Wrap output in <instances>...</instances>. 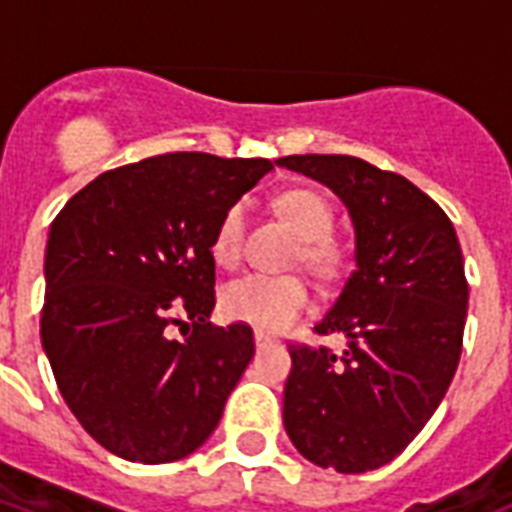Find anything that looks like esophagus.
I'll return each instance as SVG.
<instances>
[{
    "mask_svg": "<svg viewBox=\"0 0 512 512\" xmlns=\"http://www.w3.org/2000/svg\"><path fill=\"white\" fill-rule=\"evenodd\" d=\"M255 345H257V350L268 348V345H273V337L263 335V332H255Z\"/></svg>",
    "mask_w": 512,
    "mask_h": 512,
    "instance_id": "1",
    "label": "esophagus"
}]
</instances>
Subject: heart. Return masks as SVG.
<instances>
[{
	"mask_svg": "<svg viewBox=\"0 0 512 512\" xmlns=\"http://www.w3.org/2000/svg\"><path fill=\"white\" fill-rule=\"evenodd\" d=\"M276 209L303 241V249H300L303 263L313 271H332L337 263V252L329 241V233L335 225V215H332L327 199L308 188H295V191L279 196ZM244 223H247L244 204H233L220 217L215 239H212V255L220 265L236 263L241 252ZM308 303H311L308 287L297 276H265V273H247V276L231 281L220 297V305L228 319L249 324L260 332L287 329L303 316Z\"/></svg>",
	"mask_w": 512,
	"mask_h": 512,
	"instance_id": "heart-1",
	"label": "heart"
}]
</instances>
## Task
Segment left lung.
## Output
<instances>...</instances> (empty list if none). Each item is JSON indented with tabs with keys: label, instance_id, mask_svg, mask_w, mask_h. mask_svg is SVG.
<instances>
[{
	"label": "left lung",
	"instance_id": "obj_1",
	"mask_svg": "<svg viewBox=\"0 0 512 512\" xmlns=\"http://www.w3.org/2000/svg\"><path fill=\"white\" fill-rule=\"evenodd\" d=\"M276 164L327 185L356 236V271L316 324L319 335L345 337V350L289 348L284 428L319 468L377 470L425 428L460 364L468 316L460 241L444 209L396 172L335 154Z\"/></svg>",
	"mask_w": 512,
	"mask_h": 512
}]
</instances>
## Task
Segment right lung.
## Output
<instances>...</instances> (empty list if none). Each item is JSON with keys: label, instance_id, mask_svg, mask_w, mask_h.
I'll list each match as a JSON object with an SVG mask.
<instances>
[{"label": "right lung", "instance_id": "add662e5", "mask_svg": "<svg viewBox=\"0 0 512 512\" xmlns=\"http://www.w3.org/2000/svg\"><path fill=\"white\" fill-rule=\"evenodd\" d=\"M268 159L151 156L103 172L52 220L42 348L60 396L108 452L162 465L196 452L255 356L247 324L215 327L217 223ZM193 326L183 343L169 329Z\"/></svg>", "mask_w": 512, "mask_h": 512}]
</instances>
